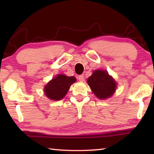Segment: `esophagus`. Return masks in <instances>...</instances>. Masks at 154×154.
Wrapping results in <instances>:
<instances>
[{
  "label": "esophagus",
  "mask_w": 154,
  "mask_h": 154,
  "mask_svg": "<svg viewBox=\"0 0 154 154\" xmlns=\"http://www.w3.org/2000/svg\"><path fill=\"white\" fill-rule=\"evenodd\" d=\"M78 79H79L80 82H84V80H85V78H84V76H83V75H79V77H78Z\"/></svg>",
  "instance_id": "obj_1"
}]
</instances>
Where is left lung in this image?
<instances>
[{"label":"left lung","instance_id":"1","mask_svg":"<svg viewBox=\"0 0 154 154\" xmlns=\"http://www.w3.org/2000/svg\"><path fill=\"white\" fill-rule=\"evenodd\" d=\"M87 82L93 93L99 99L111 97L116 90V82L105 70H95Z\"/></svg>","mask_w":154,"mask_h":154}]
</instances>
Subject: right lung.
I'll return each instance as SVG.
<instances>
[{"label": "right lung", "mask_w": 154, "mask_h": 154, "mask_svg": "<svg viewBox=\"0 0 154 154\" xmlns=\"http://www.w3.org/2000/svg\"><path fill=\"white\" fill-rule=\"evenodd\" d=\"M76 82L75 77H68L59 74L53 78L44 87V92L52 100H60L63 98L69 91L70 86Z\"/></svg>", "instance_id": "obj_1"}]
</instances>
